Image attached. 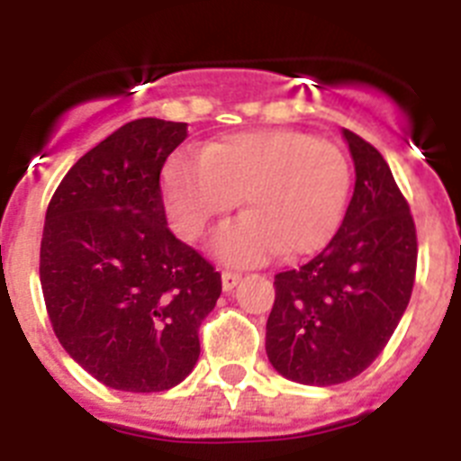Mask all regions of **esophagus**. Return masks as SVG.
I'll list each match as a JSON object with an SVG mask.
<instances>
[{
	"label": "esophagus",
	"mask_w": 461,
	"mask_h": 461,
	"mask_svg": "<svg viewBox=\"0 0 461 461\" xmlns=\"http://www.w3.org/2000/svg\"><path fill=\"white\" fill-rule=\"evenodd\" d=\"M240 279H242V275H240V272L223 270L221 272V286H223V291H233V288L240 284Z\"/></svg>",
	"instance_id": "34e87169"
}]
</instances>
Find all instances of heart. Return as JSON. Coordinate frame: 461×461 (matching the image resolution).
<instances>
[{"mask_svg": "<svg viewBox=\"0 0 461 461\" xmlns=\"http://www.w3.org/2000/svg\"><path fill=\"white\" fill-rule=\"evenodd\" d=\"M166 210L175 233L195 240L212 219L249 207L212 238L233 266H254L276 251L323 247L344 217L351 166L335 142L293 129H263L210 142L201 157L180 154L166 168Z\"/></svg>", "mask_w": 461, "mask_h": 461, "instance_id": "obj_1", "label": "heart"}]
</instances>
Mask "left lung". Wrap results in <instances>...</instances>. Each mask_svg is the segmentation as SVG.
<instances>
[{
    "label": "left lung",
    "instance_id": "obj_1",
    "mask_svg": "<svg viewBox=\"0 0 461 461\" xmlns=\"http://www.w3.org/2000/svg\"><path fill=\"white\" fill-rule=\"evenodd\" d=\"M356 189L321 254L275 276L266 351L281 376L337 385L385 348L409 307L418 238L409 203L374 145L344 129Z\"/></svg>",
    "mask_w": 461,
    "mask_h": 461
}]
</instances>
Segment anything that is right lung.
<instances>
[{"label":"right lung","mask_w":461,"mask_h":461,"mask_svg":"<svg viewBox=\"0 0 461 461\" xmlns=\"http://www.w3.org/2000/svg\"><path fill=\"white\" fill-rule=\"evenodd\" d=\"M185 122L142 117L80 157L52 194L41 288L64 351L108 388L161 393L201 356L221 275L170 233L161 168Z\"/></svg>","instance_id":"right-lung-1"}]
</instances>
